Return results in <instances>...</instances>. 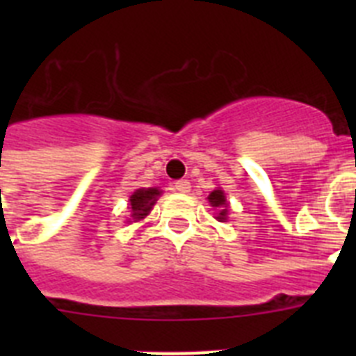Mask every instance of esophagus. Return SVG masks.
Listing matches in <instances>:
<instances>
[{
  "label": "esophagus",
  "instance_id": "esophagus-1",
  "mask_svg": "<svg viewBox=\"0 0 356 356\" xmlns=\"http://www.w3.org/2000/svg\"><path fill=\"white\" fill-rule=\"evenodd\" d=\"M175 188L178 191V193H188L191 191V184H188V180H178L175 184Z\"/></svg>",
  "mask_w": 356,
  "mask_h": 356
}]
</instances>
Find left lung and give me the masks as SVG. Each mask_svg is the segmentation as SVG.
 <instances>
[{
  "label": "left lung",
  "mask_w": 356,
  "mask_h": 356,
  "mask_svg": "<svg viewBox=\"0 0 356 356\" xmlns=\"http://www.w3.org/2000/svg\"><path fill=\"white\" fill-rule=\"evenodd\" d=\"M209 201H210V205L212 207H219V216H217V219L219 221H222V219H226V197H225V193L222 191H213L212 194L209 196Z\"/></svg>",
  "instance_id": "8db88e82"
}]
</instances>
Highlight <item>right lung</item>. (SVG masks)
<instances>
[{"label": "right lung", "mask_w": 356, "mask_h": 356, "mask_svg": "<svg viewBox=\"0 0 356 356\" xmlns=\"http://www.w3.org/2000/svg\"><path fill=\"white\" fill-rule=\"evenodd\" d=\"M156 196H160V191H156V188H139V191H135L130 197L134 219H143L144 216H147L151 207L155 205Z\"/></svg>", "instance_id": "1"}]
</instances>
